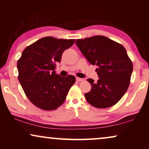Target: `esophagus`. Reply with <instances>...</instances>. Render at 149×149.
I'll return each mask as SVG.
<instances>
[{
	"label": "esophagus",
	"mask_w": 149,
	"mask_h": 149,
	"mask_svg": "<svg viewBox=\"0 0 149 149\" xmlns=\"http://www.w3.org/2000/svg\"><path fill=\"white\" fill-rule=\"evenodd\" d=\"M76 79H77V81H79V82H80V81H83V79H82V78H79V77H77Z\"/></svg>",
	"instance_id": "34e87169"
}]
</instances>
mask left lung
I'll use <instances>...</instances> for the list:
<instances>
[{
	"mask_svg": "<svg viewBox=\"0 0 149 149\" xmlns=\"http://www.w3.org/2000/svg\"><path fill=\"white\" fill-rule=\"evenodd\" d=\"M75 43L87 60L97 66V82L87 79L91 89L85 94L87 101L100 109L115 105L127 91L133 71L125 49L104 36L77 39Z\"/></svg>",
	"mask_w": 149,
	"mask_h": 149,
	"instance_id": "1",
	"label": "left lung"
}]
</instances>
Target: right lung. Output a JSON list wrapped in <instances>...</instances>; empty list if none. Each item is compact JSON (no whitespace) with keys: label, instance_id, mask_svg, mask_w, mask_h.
<instances>
[{"label":"right lung","instance_id":"right-lung-1","mask_svg":"<svg viewBox=\"0 0 149 149\" xmlns=\"http://www.w3.org/2000/svg\"><path fill=\"white\" fill-rule=\"evenodd\" d=\"M75 39H58L46 36L27 47L17 62L18 79L31 102L45 111L58 109L64 103L74 76L62 77L55 68L63 52Z\"/></svg>","mask_w":149,"mask_h":149}]
</instances>
